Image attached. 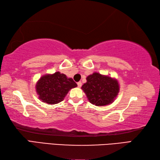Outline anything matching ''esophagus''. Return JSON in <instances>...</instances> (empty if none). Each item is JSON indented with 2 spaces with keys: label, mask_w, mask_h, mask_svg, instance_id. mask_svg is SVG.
I'll list each match as a JSON object with an SVG mask.
<instances>
[{
  "label": "esophagus",
  "mask_w": 160,
  "mask_h": 160,
  "mask_svg": "<svg viewBox=\"0 0 160 160\" xmlns=\"http://www.w3.org/2000/svg\"><path fill=\"white\" fill-rule=\"evenodd\" d=\"M77 84H78V87H81V86H82V82H78L77 83Z\"/></svg>",
  "instance_id": "34e87169"
}]
</instances>
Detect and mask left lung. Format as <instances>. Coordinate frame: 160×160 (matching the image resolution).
<instances>
[{
	"label": "left lung",
	"instance_id": "left-lung-1",
	"mask_svg": "<svg viewBox=\"0 0 160 160\" xmlns=\"http://www.w3.org/2000/svg\"><path fill=\"white\" fill-rule=\"evenodd\" d=\"M82 89L91 104L103 107L113 102L120 91V86L115 78L95 72L87 76Z\"/></svg>",
	"mask_w": 160,
	"mask_h": 160
}]
</instances>
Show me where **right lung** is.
<instances>
[{"label": "right lung", "instance_id": "obj_1", "mask_svg": "<svg viewBox=\"0 0 160 160\" xmlns=\"http://www.w3.org/2000/svg\"><path fill=\"white\" fill-rule=\"evenodd\" d=\"M77 86L72 78H68L66 75L57 71L42 76L37 82L36 89L40 100L54 104L62 102L69 91Z\"/></svg>", "mask_w": 160, "mask_h": 160}]
</instances>
